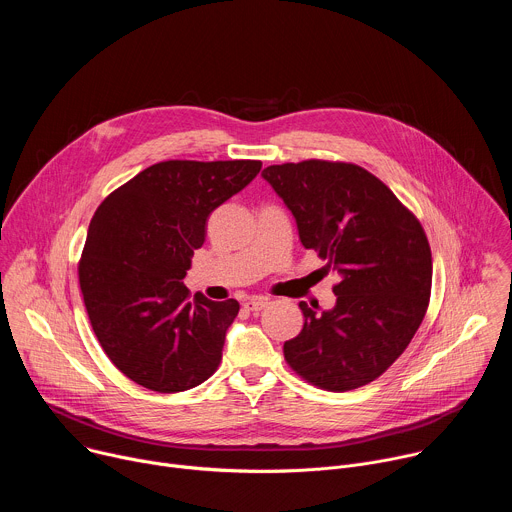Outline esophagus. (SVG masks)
<instances>
[{
  "instance_id": "esophagus-1",
  "label": "esophagus",
  "mask_w": 512,
  "mask_h": 512,
  "mask_svg": "<svg viewBox=\"0 0 512 512\" xmlns=\"http://www.w3.org/2000/svg\"><path fill=\"white\" fill-rule=\"evenodd\" d=\"M267 304H269V300H267V298H261V296H255V298H249V300H247V304H245V306H247V308H249V310H253V312H259V310H263V308H265V306H267Z\"/></svg>"
}]
</instances>
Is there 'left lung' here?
<instances>
[{
  "mask_svg": "<svg viewBox=\"0 0 512 512\" xmlns=\"http://www.w3.org/2000/svg\"><path fill=\"white\" fill-rule=\"evenodd\" d=\"M263 178L296 216L300 241L340 275L336 306L300 302L287 364L326 391H352L403 354L429 306L431 249L417 216L377 176L348 162L269 166Z\"/></svg>",
  "mask_w": 512,
  "mask_h": 512,
  "instance_id": "obj_1",
  "label": "left lung"
}]
</instances>
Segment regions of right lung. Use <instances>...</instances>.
Returning <instances> with one entry per match:
<instances>
[{"instance_id": "obj_1", "label": "right lung", "mask_w": 512, "mask_h": 512, "mask_svg": "<svg viewBox=\"0 0 512 512\" xmlns=\"http://www.w3.org/2000/svg\"><path fill=\"white\" fill-rule=\"evenodd\" d=\"M259 160H168L139 172L97 208L79 261L93 332L133 383L178 393L221 364L239 302L190 300L182 283L210 212L241 192Z\"/></svg>"}]
</instances>
